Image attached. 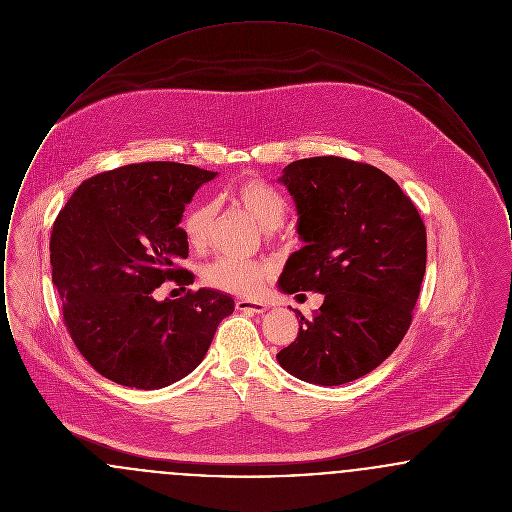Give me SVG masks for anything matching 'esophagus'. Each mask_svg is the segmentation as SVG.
I'll list each match as a JSON object with an SVG mask.
<instances>
[{
  "label": "esophagus",
  "mask_w": 512,
  "mask_h": 512,
  "mask_svg": "<svg viewBox=\"0 0 512 512\" xmlns=\"http://www.w3.org/2000/svg\"><path fill=\"white\" fill-rule=\"evenodd\" d=\"M236 309L244 311V313H265L267 305L261 301H251V299H238L236 301Z\"/></svg>",
  "instance_id": "obj_1"
}]
</instances>
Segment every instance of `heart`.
Instances as JSON below:
<instances>
[{"instance_id":"obj_1","label":"heart","mask_w":512,"mask_h":512,"mask_svg":"<svg viewBox=\"0 0 512 512\" xmlns=\"http://www.w3.org/2000/svg\"><path fill=\"white\" fill-rule=\"evenodd\" d=\"M228 197L234 205L244 209L245 213L265 230H272L286 219V199L276 192L263 178L251 176L230 188ZM186 240L194 247H203L209 242L213 226V209L209 203H195L184 217ZM272 268L263 261H244L236 257H219L205 267L203 280L224 293L253 297L263 290L270 278Z\"/></svg>"}]
</instances>
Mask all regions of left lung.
I'll use <instances>...</instances> for the list:
<instances>
[{"mask_svg": "<svg viewBox=\"0 0 512 512\" xmlns=\"http://www.w3.org/2000/svg\"><path fill=\"white\" fill-rule=\"evenodd\" d=\"M305 247L280 276L286 293L320 292L276 359L293 376L340 386L382 365L405 338L426 270V226L386 172L336 155L293 161L280 178Z\"/></svg>", "mask_w": 512, "mask_h": 512, "instance_id": "8db88e82", "label": "left lung"}]
</instances>
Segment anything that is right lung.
<instances>
[{"label": "right lung", "mask_w": 512, "mask_h": 512, "mask_svg": "<svg viewBox=\"0 0 512 512\" xmlns=\"http://www.w3.org/2000/svg\"><path fill=\"white\" fill-rule=\"evenodd\" d=\"M217 172L151 161L84 180L53 222L51 280L63 322L101 376L136 390L171 386L199 365L234 299L188 290L157 301L172 280L194 284L180 267L188 240L180 222L197 188Z\"/></svg>", "instance_id": "right-lung-1"}]
</instances>
